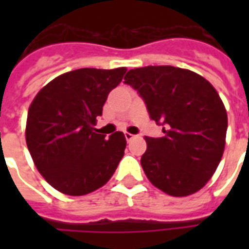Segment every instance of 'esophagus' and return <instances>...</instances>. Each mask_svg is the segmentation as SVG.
Returning a JSON list of instances; mask_svg holds the SVG:
<instances>
[{"mask_svg": "<svg viewBox=\"0 0 249 249\" xmlns=\"http://www.w3.org/2000/svg\"><path fill=\"white\" fill-rule=\"evenodd\" d=\"M124 136H125V138H126V141H128V142H130L133 138H136V136H134V134H132V133H128V132H125Z\"/></svg>", "mask_w": 249, "mask_h": 249, "instance_id": "esophagus-1", "label": "esophagus"}]
</instances>
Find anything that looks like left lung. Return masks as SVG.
Here are the masks:
<instances>
[{
    "label": "left lung",
    "instance_id": "obj_1",
    "mask_svg": "<svg viewBox=\"0 0 249 249\" xmlns=\"http://www.w3.org/2000/svg\"><path fill=\"white\" fill-rule=\"evenodd\" d=\"M124 83L138 91L164 137H146L141 165L172 196L196 193L211 179L225 148L228 113L212 84L173 66L134 68Z\"/></svg>",
    "mask_w": 249,
    "mask_h": 249
}]
</instances>
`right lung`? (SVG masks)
<instances>
[{
    "instance_id": "right-lung-1",
    "label": "right lung",
    "mask_w": 249,
    "mask_h": 249,
    "mask_svg": "<svg viewBox=\"0 0 249 249\" xmlns=\"http://www.w3.org/2000/svg\"><path fill=\"white\" fill-rule=\"evenodd\" d=\"M126 68H80L58 76L29 106L25 141L33 163L55 190L71 196L106 185L124 156L123 132L107 138L95 125Z\"/></svg>"
}]
</instances>
